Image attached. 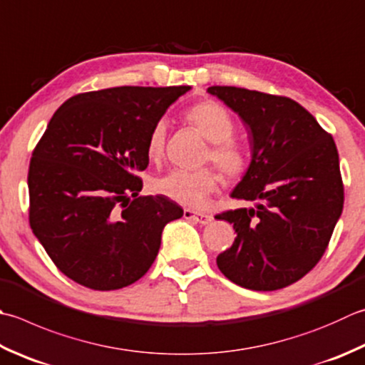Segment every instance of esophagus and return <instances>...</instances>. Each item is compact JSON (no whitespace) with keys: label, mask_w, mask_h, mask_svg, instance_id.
I'll return each instance as SVG.
<instances>
[{"label":"esophagus","mask_w":365,"mask_h":365,"mask_svg":"<svg viewBox=\"0 0 365 365\" xmlns=\"http://www.w3.org/2000/svg\"><path fill=\"white\" fill-rule=\"evenodd\" d=\"M183 217L187 218V220L196 221V223H199V225H209L210 221L213 220V217L209 215V213L195 212V210H185V212H183Z\"/></svg>","instance_id":"esophagus-1"}]
</instances>
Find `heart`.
<instances>
[{
  "label": "heart",
  "instance_id": "heart-1",
  "mask_svg": "<svg viewBox=\"0 0 365 365\" xmlns=\"http://www.w3.org/2000/svg\"><path fill=\"white\" fill-rule=\"evenodd\" d=\"M187 120L212 142L207 158L227 177H239L245 169V156L240 147L231 140L235 125L223 106L215 101H201L190 107ZM166 121L160 120L150 131L147 140V155L150 160L163 158L166 148ZM218 178L210 169L183 170L174 169L155 182V190L170 201L190 209L202 207L205 199L217 190Z\"/></svg>",
  "mask_w": 365,
  "mask_h": 365
}]
</instances>
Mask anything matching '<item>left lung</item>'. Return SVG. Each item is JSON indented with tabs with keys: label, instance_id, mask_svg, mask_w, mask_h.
Here are the masks:
<instances>
[{
	"label": "left lung",
	"instance_id": "1",
	"mask_svg": "<svg viewBox=\"0 0 365 365\" xmlns=\"http://www.w3.org/2000/svg\"><path fill=\"white\" fill-rule=\"evenodd\" d=\"M248 128L252 161L231 192L252 207L215 218L237 237L217 256L242 288L275 291L297 282L324 255L344 209L337 147L309 110L284 96L209 87Z\"/></svg>",
	"mask_w": 365,
	"mask_h": 365
}]
</instances>
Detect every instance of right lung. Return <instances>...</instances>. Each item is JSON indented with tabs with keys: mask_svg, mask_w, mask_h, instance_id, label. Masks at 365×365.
<instances>
[{
	"mask_svg": "<svg viewBox=\"0 0 365 365\" xmlns=\"http://www.w3.org/2000/svg\"><path fill=\"white\" fill-rule=\"evenodd\" d=\"M180 87H115L69 98L50 118L28 170L30 225L50 259L96 291L147 274L169 221L183 209L163 195L139 196L150 131Z\"/></svg>",
	"mask_w": 365,
	"mask_h": 365,
	"instance_id": "add662e5",
	"label": "right lung"
}]
</instances>
